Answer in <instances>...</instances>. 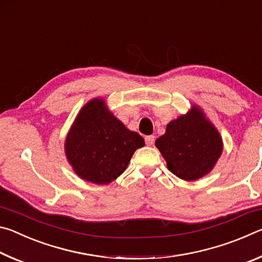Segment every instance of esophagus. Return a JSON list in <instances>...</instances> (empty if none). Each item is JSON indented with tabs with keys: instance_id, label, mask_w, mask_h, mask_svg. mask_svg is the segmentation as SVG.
I'll use <instances>...</instances> for the list:
<instances>
[{
	"instance_id": "34e87169",
	"label": "esophagus",
	"mask_w": 262,
	"mask_h": 262,
	"mask_svg": "<svg viewBox=\"0 0 262 262\" xmlns=\"http://www.w3.org/2000/svg\"><path fill=\"white\" fill-rule=\"evenodd\" d=\"M145 143H147L148 145H152L155 143V136L154 135H148L145 136Z\"/></svg>"
}]
</instances>
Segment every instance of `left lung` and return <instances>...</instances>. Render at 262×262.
<instances>
[{
  "label": "left lung",
  "instance_id": "obj_1",
  "mask_svg": "<svg viewBox=\"0 0 262 262\" xmlns=\"http://www.w3.org/2000/svg\"><path fill=\"white\" fill-rule=\"evenodd\" d=\"M156 147L172 173L193 181L212 170L223 150V142L202 110L192 106L187 114L167 123L165 134L156 140Z\"/></svg>",
  "mask_w": 262,
  "mask_h": 262
}]
</instances>
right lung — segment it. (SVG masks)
<instances>
[{"label": "right lung", "instance_id": "1", "mask_svg": "<svg viewBox=\"0 0 262 262\" xmlns=\"http://www.w3.org/2000/svg\"><path fill=\"white\" fill-rule=\"evenodd\" d=\"M143 145V137L127 129L106 108L105 100L95 98L79 111L64 151L79 178L106 185L125 172L133 154Z\"/></svg>", "mask_w": 262, "mask_h": 262}]
</instances>
